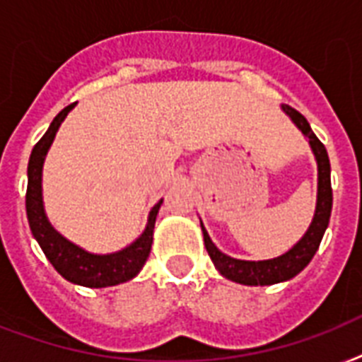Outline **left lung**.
<instances>
[{"mask_svg": "<svg viewBox=\"0 0 362 362\" xmlns=\"http://www.w3.org/2000/svg\"><path fill=\"white\" fill-rule=\"evenodd\" d=\"M281 109L286 110V115H289V118L295 122L298 129L308 136L310 146H312L315 159H317V180H320L317 182V206H315L314 221H312L306 235L289 252L280 255V257L269 259V261H240V259H233L226 253H221L214 246V242L210 240L209 233L201 223L204 246H206V252H209L212 263L216 264V269L220 270L226 278L237 281V284H244V286H272V284L291 280L293 276H297L317 252L321 238H323L327 226H329V218H331L332 187L329 153H327L323 142L314 135L308 120L298 110H295L289 105H284Z\"/></svg>", "mask_w": 362, "mask_h": 362, "instance_id": "left-lung-1", "label": "left lung"}]
</instances>
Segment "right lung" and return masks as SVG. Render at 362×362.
Masks as SVG:
<instances>
[{
	"mask_svg": "<svg viewBox=\"0 0 362 362\" xmlns=\"http://www.w3.org/2000/svg\"><path fill=\"white\" fill-rule=\"evenodd\" d=\"M75 103L65 107L56 118L52 120L47 133L41 136L31 150L30 163H28V192H25V212H28V221H30L31 233L37 238L39 246L47 255V259L52 263V267L64 276L65 280L78 284L86 287H109L127 281L139 274L142 264L146 263L152 247L153 226H156V216L163 201H159L148 216V226L141 237L136 238L131 246H127L122 252L110 253V255H93L84 250H81L69 240H65L59 233L54 231V227L48 223L45 209H42L41 195V175L45 156L48 148L52 144L56 131L59 124L64 122Z\"/></svg>",
	"mask_w": 362,
	"mask_h": 362,
	"instance_id": "add662e5",
	"label": "right lung"
}]
</instances>
